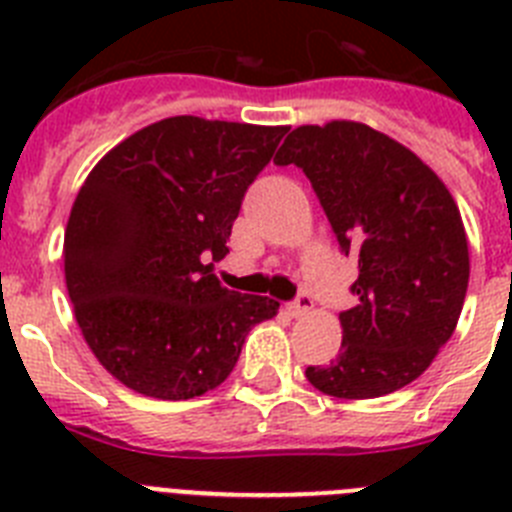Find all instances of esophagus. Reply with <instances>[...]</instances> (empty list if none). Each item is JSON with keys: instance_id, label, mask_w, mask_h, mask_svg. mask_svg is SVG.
Segmentation results:
<instances>
[{"instance_id": "1", "label": "esophagus", "mask_w": 512, "mask_h": 512, "mask_svg": "<svg viewBox=\"0 0 512 512\" xmlns=\"http://www.w3.org/2000/svg\"><path fill=\"white\" fill-rule=\"evenodd\" d=\"M310 310H312V297L307 295V292H302V295L289 305V315H295V318H302V315H307Z\"/></svg>"}]
</instances>
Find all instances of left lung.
Listing matches in <instances>:
<instances>
[{
    "label": "left lung",
    "instance_id": "obj_1",
    "mask_svg": "<svg viewBox=\"0 0 512 512\" xmlns=\"http://www.w3.org/2000/svg\"><path fill=\"white\" fill-rule=\"evenodd\" d=\"M274 164L305 171L341 251L359 259L336 359L307 382L341 400L402 390L454 336L469 284L459 207L431 166L364 122L300 125Z\"/></svg>",
    "mask_w": 512,
    "mask_h": 512
}]
</instances>
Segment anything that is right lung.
<instances>
[{
	"label": "right lung",
	"mask_w": 512,
	"mask_h": 512,
	"mask_svg": "<svg viewBox=\"0 0 512 512\" xmlns=\"http://www.w3.org/2000/svg\"><path fill=\"white\" fill-rule=\"evenodd\" d=\"M287 125L179 115L138 130L89 171L63 235L81 336L125 387L192 400L233 372L248 330L279 302L238 295L225 259L248 184Z\"/></svg>",
	"instance_id": "1"
}]
</instances>
